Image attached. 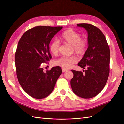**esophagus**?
Returning <instances> with one entry per match:
<instances>
[{"mask_svg": "<svg viewBox=\"0 0 124 124\" xmlns=\"http://www.w3.org/2000/svg\"><path fill=\"white\" fill-rule=\"evenodd\" d=\"M62 72H65L67 71V70L66 69H65V68H62Z\"/></svg>", "mask_w": 124, "mask_h": 124, "instance_id": "1", "label": "esophagus"}]
</instances>
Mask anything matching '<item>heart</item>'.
Returning <instances> with one entry per match:
<instances>
[{"label": "heart", "mask_w": 124, "mask_h": 124, "mask_svg": "<svg viewBox=\"0 0 124 124\" xmlns=\"http://www.w3.org/2000/svg\"><path fill=\"white\" fill-rule=\"evenodd\" d=\"M60 40L72 45L73 50L78 54H84L87 47V41L81 38V34L74 30L69 29L66 30L59 37ZM60 47V43L57 39H54L50 45V51L53 55H57ZM78 62V58L76 56L70 57L64 56L56 60L54 64L65 69H69L74 64Z\"/></svg>", "instance_id": "b5f03b06"}]
</instances>
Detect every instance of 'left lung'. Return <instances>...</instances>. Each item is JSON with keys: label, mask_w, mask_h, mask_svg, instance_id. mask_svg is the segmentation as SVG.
I'll use <instances>...</instances> for the list:
<instances>
[{"label": "left lung", "mask_w": 124, "mask_h": 124, "mask_svg": "<svg viewBox=\"0 0 124 124\" xmlns=\"http://www.w3.org/2000/svg\"><path fill=\"white\" fill-rule=\"evenodd\" d=\"M77 26L87 31L88 46L78 64L86 69L85 73L72 70L73 77L71 86L77 95L88 99L98 94L106 85L109 73L110 50L105 37L98 28L88 24Z\"/></svg>", "instance_id": "1"}]
</instances>
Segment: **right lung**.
I'll return each mask as SVG.
<instances>
[{
	"label": "right lung",
	"mask_w": 124,
	"mask_h": 124,
	"mask_svg": "<svg viewBox=\"0 0 124 124\" xmlns=\"http://www.w3.org/2000/svg\"><path fill=\"white\" fill-rule=\"evenodd\" d=\"M62 28L34 27L25 32L18 42L15 59L17 78L23 89L34 98L43 99L50 95L62 74L59 66L44 73L40 66L52 58L49 45Z\"/></svg>",
	"instance_id": "1"
}]
</instances>
